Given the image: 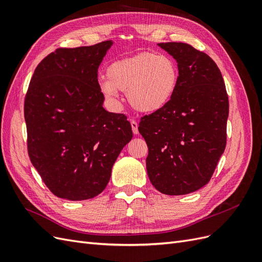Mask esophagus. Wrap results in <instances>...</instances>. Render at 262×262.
<instances>
[{
	"label": "esophagus",
	"mask_w": 262,
	"mask_h": 262,
	"mask_svg": "<svg viewBox=\"0 0 262 262\" xmlns=\"http://www.w3.org/2000/svg\"><path fill=\"white\" fill-rule=\"evenodd\" d=\"M131 126H132V131L134 134H139V129H138V122L136 120H130Z\"/></svg>",
	"instance_id": "34e87169"
}]
</instances>
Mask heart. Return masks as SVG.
I'll use <instances>...</instances> for the list:
<instances>
[{
	"mask_svg": "<svg viewBox=\"0 0 262 262\" xmlns=\"http://www.w3.org/2000/svg\"><path fill=\"white\" fill-rule=\"evenodd\" d=\"M106 75L107 78H99L98 87L107 99L114 100L117 91L126 92L130 105L145 114L156 113L167 105L179 81L175 61L152 52L110 63Z\"/></svg>",
	"mask_w": 262,
	"mask_h": 262,
	"instance_id": "heart-1",
	"label": "heart"
}]
</instances>
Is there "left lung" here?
I'll use <instances>...</instances> for the list:
<instances>
[{"mask_svg":"<svg viewBox=\"0 0 262 262\" xmlns=\"http://www.w3.org/2000/svg\"><path fill=\"white\" fill-rule=\"evenodd\" d=\"M177 61L179 81L163 109L141 118L152 185L168 195L196 191L210 181L226 146L228 96L217 66L184 42L158 43Z\"/></svg>","mask_w":262,"mask_h":262,"instance_id":"left-lung-1","label":"left lung"}]
</instances>
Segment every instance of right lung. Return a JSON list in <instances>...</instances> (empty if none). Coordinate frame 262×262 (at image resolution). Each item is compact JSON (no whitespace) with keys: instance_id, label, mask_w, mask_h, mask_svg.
<instances>
[{"instance_id":"right-lung-1","label":"right lung","mask_w":262,"mask_h":262,"mask_svg":"<svg viewBox=\"0 0 262 262\" xmlns=\"http://www.w3.org/2000/svg\"><path fill=\"white\" fill-rule=\"evenodd\" d=\"M113 43L57 49L30 80L24 106L28 155L46 186L62 199L98 195L133 137L124 115L102 107L97 72Z\"/></svg>"}]
</instances>
